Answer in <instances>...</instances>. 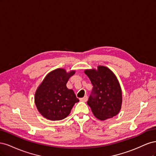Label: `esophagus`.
Listing matches in <instances>:
<instances>
[{
    "mask_svg": "<svg viewBox=\"0 0 156 156\" xmlns=\"http://www.w3.org/2000/svg\"><path fill=\"white\" fill-rule=\"evenodd\" d=\"M80 100L82 101H84V102H86V101L88 100V96H85L84 98L80 99Z\"/></svg>",
    "mask_w": 156,
    "mask_h": 156,
    "instance_id": "esophagus-1",
    "label": "esophagus"
}]
</instances>
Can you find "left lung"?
Wrapping results in <instances>:
<instances>
[{
    "mask_svg": "<svg viewBox=\"0 0 156 156\" xmlns=\"http://www.w3.org/2000/svg\"><path fill=\"white\" fill-rule=\"evenodd\" d=\"M84 73L93 85L87 101L94 115L105 120L119 114L122 103V94L116 75L105 66H99L97 69H86Z\"/></svg>",
    "mask_w": 156,
    "mask_h": 156,
    "instance_id": "1",
    "label": "left lung"
}]
</instances>
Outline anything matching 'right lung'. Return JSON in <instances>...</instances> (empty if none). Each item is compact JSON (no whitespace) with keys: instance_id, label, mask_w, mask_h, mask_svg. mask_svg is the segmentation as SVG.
Segmentation results:
<instances>
[{"instance_id":"add662e5","label":"right lung","mask_w":156,"mask_h":156,"mask_svg":"<svg viewBox=\"0 0 156 156\" xmlns=\"http://www.w3.org/2000/svg\"><path fill=\"white\" fill-rule=\"evenodd\" d=\"M75 70L66 72L63 68L52 71L37 88L34 101L37 110L45 119L60 120L66 118L75 103L79 100L66 83Z\"/></svg>"}]
</instances>
